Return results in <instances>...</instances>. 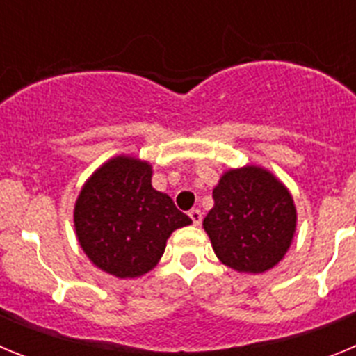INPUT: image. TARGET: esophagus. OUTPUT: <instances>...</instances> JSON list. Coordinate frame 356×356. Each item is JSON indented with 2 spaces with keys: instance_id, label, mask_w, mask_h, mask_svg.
<instances>
[{
  "instance_id": "esophagus-1",
  "label": "esophagus",
  "mask_w": 356,
  "mask_h": 356,
  "mask_svg": "<svg viewBox=\"0 0 356 356\" xmlns=\"http://www.w3.org/2000/svg\"><path fill=\"white\" fill-rule=\"evenodd\" d=\"M188 217H191V221L194 222L196 226L201 225V219H203V213H201V210L197 209H193L191 212H188Z\"/></svg>"
}]
</instances>
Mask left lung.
I'll use <instances>...</instances> for the list:
<instances>
[{
  "mask_svg": "<svg viewBox=\"0 0 356 356\" xmlns=\"http://www.w3.org/2000/svg\"><path fill=\"white\" fill-rule=\"evenodd\" d=\"M203 219L217 259L238 273H266L284 259L296 232L291 193L259 165L229 169Z\"/></svg>",
  "mask_w": 356,
  "mask_h": 356,
  "instance_id": "left-lung-1",
  "label": "left lung"
}]
</instances>
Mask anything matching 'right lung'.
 Wrapping results in <instances>:
<instances>
[{"label":"right lung","mask_w":356,"mask_h":356,"mask_svg":"<svg viewBox=\"0 0 356 356\" xmlns=\"http://www.w3.org/2000/svg\"><path fill=\"white\" fill-rule=\"evenodd\" d=\"M151 175L144 160L114 156L85 181L74 205L81 250L94 266L118 278L151 271L172 232L193 222L168 194L153 188Z\"/></svg>","instance_id":"obj_1"}]
</instances>
